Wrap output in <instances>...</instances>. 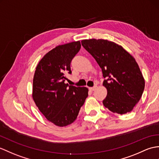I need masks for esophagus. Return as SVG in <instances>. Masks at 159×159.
Returning <instances> with one entry per match:
<instances>
[{
    "instance_id": "obj_1",
    "label": "esophagus",
    "mask_w": 159,
    "mask_h": 159,
    "mask_svg": "<svg viewBox=\"0 0 159 159\" xmlns=\"http://www.w3.org/2000/svg\"><path fill=\"white\" fill-rule=\"evenodd\" d=\"M96 88H97V85H94L93 87H90L89 89H90L91 91H95V89H96Z\"/></svg>"
}]
</instances>
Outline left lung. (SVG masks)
Returning <instances> with one entry per match:
<instances>
[{
	"mask_svg": "<svg viewBox=\"0 0 159 159\" xmlns=\"http://www.w3.org/2000/svg\"><path fill=\"white\" fill-rule=\"evenodd\" d=\"M82 45L102 68L108 91L103 104L110 111L120 114L134 109L141 98L144 79L132 55L116 43L104 39H86Z\"/></svg>",
	"mask_w": 159,
	"mask_h": 159,
	"instance_id": "8db88e82",
	"label": "left lung"
}]
</instances>
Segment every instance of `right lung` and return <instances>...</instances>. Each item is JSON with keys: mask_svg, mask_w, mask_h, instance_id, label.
<instances>
[{"mask_svg": "<svg viewBox=\"0 0 159 159\" xmlns=\"http://www.w3.org/2000/svg\"><path fill=\"white\" fill-rule=\"evenodd\" d=\"M80 41L61 45L46 53L36 66L32 98L46 119L59 127L70 125L88 96L87 87L65 83L70 63L80 49Z\"/></svg>", "mask_w": 159, "mask_h": 159, "instance_id": "add662e5", "label": "right lung"}]
</instances>
